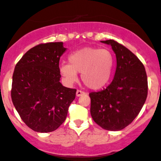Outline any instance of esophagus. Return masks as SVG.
<instances>
[{
    "mask_svg": "<svg viewBox=\"0 0 161 161\" xmlns=\"http://www.w3.org/2000/svg\"><path fill=\"white\" fill-rule=\"evenodd\" d=\"M83 94H85V92H82V91H81V90L76 91V96H77V97H79V96H81L82 95H83Z\"/></svg>",
    "mask_w": 161,
    "mask_h": 161,
    "instance_id": "34e87169",
    "label": "esophagus"
}]
</instances>
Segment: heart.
Wrapping results in <instances>:
<instances>
[{"label":"heart","mask_w":161,"mask_h":161,"mask_svg":"<svg viewBox=\"0 0 161 161\" xmlns=\"http://www.w3.org/2000/svg\"><path fill=\"white\" fill-rule=\"evenodd\" d=\"M69 64L62 63L59 68L61 75L69 83L77 79V72L88 88L93 90L106 86L110 79L115 59L108 49L85 47L75 51L69 56Z\"/></svg>","instance_id":"1"}]
</instances>
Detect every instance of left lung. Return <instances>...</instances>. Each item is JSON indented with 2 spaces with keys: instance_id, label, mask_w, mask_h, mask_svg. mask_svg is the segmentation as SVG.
<instances>
[{
  "instance_id": "1",
  "label": "left lung",
  "mask_w": 161,
  "mask_h": 161,
  "mask_svg": "<svg viewBox=\"0 0 161 161\" xmlns=\"http://www.w3.org/2000/svg\"><path fill=\"white\" fill-rule=\"evenodd\" d=\"M110 45L116 58L114 78L106 89L91 92L90 113L104 130L124 129L137 116L147 96V77L142 62L133 52L113 40Z\"/></svg>"
}]
</instances>
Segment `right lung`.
<instances>
[{"mask_svg": "<svg viewBox=\"0 0 161 161\" xmlns=\"http://www.w3.org/2000/svg\"><path fill=\"white\" fill-rule=\"evenodd\" d=\"M63 42L40 44L23 55L15 66L11 99L25 124L38 133L52 132L66 119L76 89L60 82L59 60Z\"/></svg>", "mask_w": 161, "mask_h": 161, "instance_id": "add662e5", "label": "right lung"}]
</instances>
